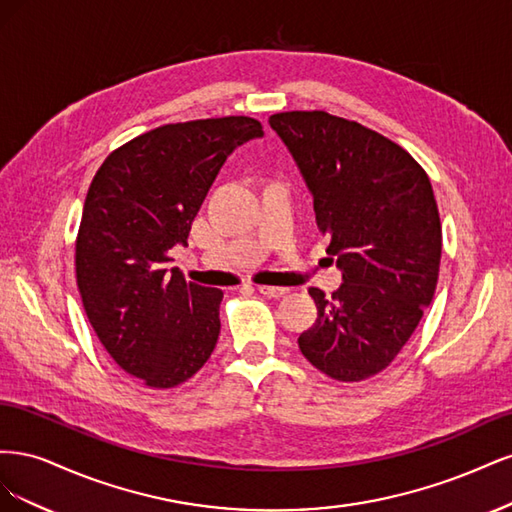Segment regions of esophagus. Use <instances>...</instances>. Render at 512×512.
I'll return each instance as SVG.
<instances>
[{"instance_id": "1", "label": "esophagus", "mask_w": 512, "mask_h": 512, "mask_svg": "<svg viewBox=\"0 0 512 512\" xmlns=\"http://www.w3.org/2000/svg\"><path fill=\"white\" fill-rule=\"evenodd\" d=\"M258 292L265 294V297L277 299V297H282V294H286L288 288H282V286H258Z\"/></svg>"}]
</instances>
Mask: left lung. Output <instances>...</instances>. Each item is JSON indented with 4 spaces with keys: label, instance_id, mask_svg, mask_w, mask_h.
I'll return each instance as SVG.
<instances>
[{
    "label": "left lung",
    "instance_id": "obj_1",
    "mask_svg": "<svg viewBox=\"0 0 512 512\" xmlns=\"http://www.w3.org/2000/svg\"><path fill=\"white\" fill-rule=\"evenodd\" d=\"M307 188L344 284L309 294L316 322L299 335L305 359L339 382L393 363L436 292L442 224L429 177L410 153L361 123L324 111L269 117Z\"/></svg>",
    "mask_w": 512,
    "mask_h": 512
}]
</instances>
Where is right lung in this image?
I'll list each match as a JSON object with an SVG mask.
<instances>
[{
    "instance_id": "1",
    "label": "right lung",
    "mask_w": 512,
    "mask_h": 512,
    "mask_svg": "<svg viewBox=\"0 0 512 512\" xmlns=\"http://www.w3.org/2000/svg\"><path fill=\"white\" fill-rule=\"evenodd\" d=\"M256 136L243 115L166 123L108 153L89 185L76 286L106 352L149 389L190 380L218 344L224 292L185 282L168 252L188 243L228 153Z\"/></svg>"
}]
</instances>
